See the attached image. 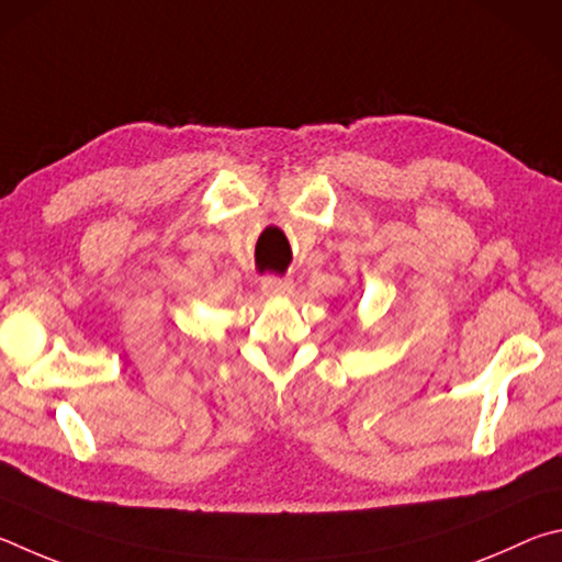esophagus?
I'll list each match as a JSON object with an SVG mask.
<instances>
[{
    "label": "esophagus",
    "mask_w": 562,
    "mask_h": 562,
    "mask_svg": "<svg viewBox=\"0 0 562 562\" xmlns=\"http://www.w3.org/2000/svg\"><path fill=\"white\" fill-rule=\"evenodd\" d=\"M261 291L263 296H271V299H281V296H289L293 291V283L289 279H279V276H266L261 281Z\"/></svg>",
    "instance_id": "1"
}]
</instances>
